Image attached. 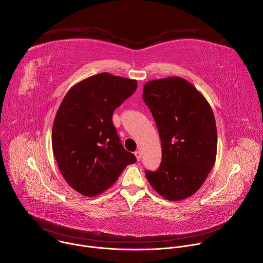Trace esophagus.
Wrapping results in <instances>:
<instances>
[{"label":"esophagus","mask_w":263,"mask_h":263,"mask_svg":"<svg viewBox=\"0 0 263 263\" xmlns=\"http://www.w3.org/2000/svg\"><path fill=\"white\" fill-rule=\"evenodd\" d=\"M134 155H135V157H136L137 161H139V160H140V158H141V153H140V151H136V152L134 153Z\"/></svg>","instance_id":"esophagus-1"}]
</instances>
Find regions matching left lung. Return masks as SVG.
I'll list each match as a JSON object with an SVG mask.
<instances>
[{"label":"left lung","mask_w":263,"mask_h":263,"mask_svg":"<svg viewBox=\"0 0 263 263\" xmlns=\"http://www.w3.org/2000/svg\"><path fill=\"white\" fill-rule=\"evenodd\" d=\"M142 99L152 112L162 147L159 168L146 171V179L168 201L187 199L201 189L215 163L213 111L205 97L181 77L146 82Z\"/></svg>","instance_id":"1"}]
</instances>
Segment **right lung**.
<instances>
[{"instance_id":"obj_1","label":"right lung","mask_w":263,"mask_h":263,"mask_svg":"<svg viewBox=\"0 0 263 263\" xmlns=\"http://www.w3.org/2000/svg\"><path fill=\"white\" fill-rule=\"evenodd\" d=\"M136 87V80L101 72L74 84L63 98L53 123V153L64 180L79 194L104 193L136 161L112 123L114 111Z\"/></svg>"}]
</instances>
